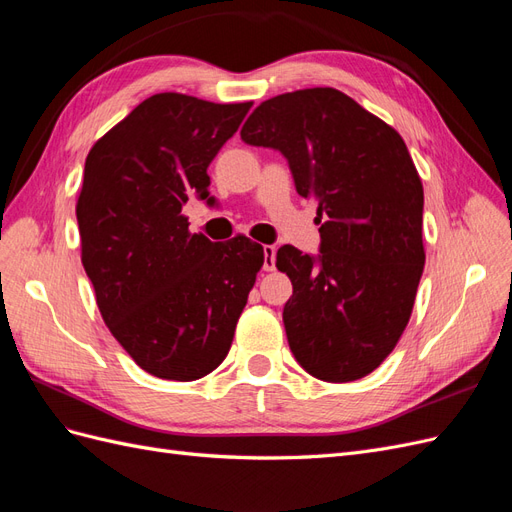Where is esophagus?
Masks as SVG:
<instances>
[{"mask_svg": "<svg viewBox=\"0 0 512 512\" xmlns=\"http://www.w3.org/2000/svg\"><path fill=\"white\" fill-rule=\"evenodd\" d=\"M262 252H265V271H273L275 269V245H265L262 247Z\"/></svg>", "mask_w": 512, "mask_h": 512, "instance_id": "obj_1", "label": "esophagus"}]
</instances>
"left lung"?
I'll return each instance as SVG.
<instances>
[{"instance_id":"left-lung-1","label":"left lung","mask_w":512,"mask_h":512,"mask_svg":"<svg viewBox=\"0 0 512 512\" xmlns=\"http://www.w3.org/2000/svg\"><path fill=\"white\" fill-rule=\"evenodd\" d=\"M241 138L280 149L318 203V260L282 245L275 262L292 282L294 359L324 382L365 378L397 346L425 267L423 183L404 138L333 87L265 100Z\"/></svg>"}]
</instances>
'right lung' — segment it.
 Instances as JSON below:
<instances>
[{"label":"right lung","mask_w":512,"mask_h":512,"mask_svg":"<svg viewBox=\"0 0 512 512\" xmlns=\"http://www.w3.org/2000/svg\"><path fill=\"white\" fill-rule=\"evenodd\" d=\"M252 102L156 94L89 149L76 200L81 260L108 331L147 374L190 382L230 350L265 265L245 235L211 243L181 213Z\"/></svg>","instance_id":"right-lung-1"}]
</instances>
